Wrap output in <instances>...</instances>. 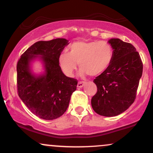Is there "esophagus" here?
Returning a JSON list of instances; mask_svg holds the SVG:
<instances>
[{"label":"esophagus","mask_w":153,"mask_h":153,"mask_svg":"<svg viewBox=\"0 0 153 153\" xmlns=\"http://www.w3.org/2000/svg\"><path fill=\"white\" fill-rule=\"evenodd\" d=\"M85 84V82L83 81H79L78 82V88H82Z\"/></svg>","instance_id":"34e87169"}]
</instances>
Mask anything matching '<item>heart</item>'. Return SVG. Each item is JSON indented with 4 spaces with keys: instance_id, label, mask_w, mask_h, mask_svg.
<instances>
[{
    "instance_id": "1",
    "label": "heart",
    "mask_w": 153,
    "mask_h": 153,
    "mask_svg": "<svg viewBox=\"0 0 153 153\" xmlns=\"http://www.w3.org/2000/svg\"><path fill=\"white\" fill-rule=\"evenodd\" d=\"M69 52H62L58 62L63 73L73 76L79 66L80 73L96 76L103 73L111 63L113 47L106 41H77L68 47Z\"/></svg>"
}]
</instances>
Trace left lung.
Returning <instances> with one entry per match:
<instances>
[{
	"label": "left lung",
	"instance_id": "left-lung-1",
	"mask_svg": "<svg viewBox=\"0 0 153 153\" xmlns=\"http://www.w3.org/2000/svg\"><path fill=\"white\" fill-rule=\"evenodd\" d=\"M108 43L113 47V60L94 79L97 92L91 99V105L98 114L115 117L134 103L143 65L131 44L119 39H111Z\"/></svg>",
	"mask_w": 153,
	"mask_h": 153
}]
</instances>
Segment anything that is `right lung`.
<instances>
[{"label":"right lung","instance_id":"right-lung-1","mask_svg":"<svg viewBox=\"0 0 153 153\" xmlns=\"http://www.w3.org/2000/svg\"><path fill=\"white\" fill-rule=\"evenodd\" d=\"M68 45V40L62 38L37 42L22 54L17 62L19 96L27 108L41 119L52 120L61 117L69 106L72 94L76 90L78 80L67 77L58 62L59 55ZM39 56L45 72L36 76L31 73L30 62Z\"/></svg>","mask_w":153,"mask_h":153}]
</instances>
